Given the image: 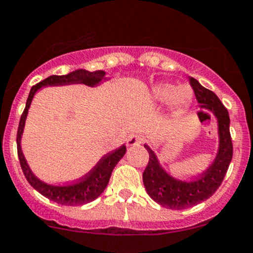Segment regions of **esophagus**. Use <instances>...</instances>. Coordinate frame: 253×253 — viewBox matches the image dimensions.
Listing matches in <instances>:
<instances>
[{
  "label": "esophagus",
  "mask_w": 253,
  "mask_h": 253,
  "mask_svg": "<svg viewBox=\"0 0 253 253\" xmlns=\"http://www.w3.org/2000/svg\"><path fill=\"white\" fill-rule=\"evenodd\" d=\"M145 139H144V135L141 134H131L128 138H127V144L129 146H134V145H139V144L144 143Z\"/></svg>",
  "instance_id": "obj_1"
}]
</instances>
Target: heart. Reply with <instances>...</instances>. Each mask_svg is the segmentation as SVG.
I'll list each match as a JSON object with an SVG mask.
<instances>
[{"label":"heart","instance_id":"b5f03b06","mask_svg":"<svg viewBox=\"0 0 253 253\" xmlns=\"http://www.w3.org/2000/svg\"><path fill=\"white\" fill-rule=\"evenodd\" d=\"M154 99L158 103H165L169 99L171 109L179 110L185 108L192 98V90L188 86H175L171 84H160L154 87Z\"/></svg>","mask_w":253,"mask_h":253}]
</instances>
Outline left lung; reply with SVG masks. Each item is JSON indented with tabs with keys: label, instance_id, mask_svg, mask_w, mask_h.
Wrapping results in <instances>:
<instances>
[{
	"label": "left lung",
	"instance_id": "left-lung-1",
	"mask_svg": "<svg viewBox=\"0 0 253 253\" xmlns=\"http://www.w3.org/2000/svg\"><path fill=\"white\" fill-rule=\"evenodd\" d=\"M194 96L202 108L215 114L218 122L220 148L212 165L202 175L190 182L174 179L160 166L156 155L148 145L149 163L143 173L146 192L156 203L171 210H181L199 204L211 197L220 187L233 157V143L229 132V114L218 97L202 86L194 78H188Z\"/></svg>",
	"mask_w": 253,
	"mask_h": 253
}]
</instances>
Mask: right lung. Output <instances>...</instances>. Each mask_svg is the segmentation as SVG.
<instances>
[{"mask_svg": "<svg viewBox=\"0 0 253 253\" xmlns=\"http://www.w3.org/2000/svg\"><path fill=\"white\" fill-rule=\"evenodd\" d=\"M104 74L105 73L103 71L88 72L85 71V69H78V71L72 72L67 76H50L46 79L42 80L38 84L33 85L31 91H30V95L27 97L26 107H25L24 112L21 114L18 133H16V146H18L19 161H20L21 169H23V173L27 181H29V184L36 191H38L44 197H46L50 201L55 202L57 204L71 205V207L83 205L95 201L97 197L101 196V193L105 190L108 182H109L114 167L124 157L125 152H126V146L122 145L121 148L105 155L85 176L80 177L79 180L73 181L72 184L61 186L45 184V182L41 181L37 176H35V174L32 173L29 165L26 163L23 151H21V134H23L24 131L25 120H26L27 113H29V108L31 105L33 96L42 86L66 84H85L88 86H95L99 82H102V79H104Z\"/></svg>", "mask_w": 253, "mask_h": 253, "instance_id": "obj_1", "label": "right lung"}]
</instances>
